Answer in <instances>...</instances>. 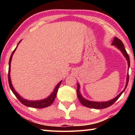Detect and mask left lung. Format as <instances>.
I'll return each mask as SVG.
<instances>
[{
  "instance_id": "left-lung-1",
  "label": "left lung",
  "mask_w": 135,
  "mask_h": 135,
  "mask_svg": "<svg viewBox=\"0 0 135 135\" xmlns=\"http://www.w3.org/2000/svg\"><path fill=\"white\" fill-rule=\"evenodd\" d=\"M112 45L116 46V47H117L118 49H119L121 51H122V53L124 55V56L126 58V59L128 62V67H130V58H129V56L128 54L127 53L126 51L124 48V44H123V42H122V40H120L119 38L117 37H114V40L113 41V43H112ZM129 74H128L127 76V81H126V88L124 90H123L122 92H121L120 94H118L117 97H116L115 98L111 99L109 101H107V102H92V101H89V100H88L84 99L83 97H81V95H80V93L79 92V88H80V86L79 84H77V97H78V99L79 100V101L80 102V103L86 107H88V108H93V109H103V108H106L107 107H110L112 105L114 102H115L116 100H117L118 98H120V97L122 95L123 92L125 90L126 88H127V86L128 84V83H129Z\"/></svg>"
}]
</instances>
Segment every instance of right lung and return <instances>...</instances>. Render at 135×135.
<instances>
[{
  "mask_svg": "<svg viewBox=\"0 0 135 135\" xmlns=\"http://www.w3.org/2000/svg\"><path fill=\"white\" fill-rule=\"evenodd\" d=\"M19 42V43H20ZM18 43V44H19ZM17 46L16 47V48L13 50V51L12 52V54H11L10 59H9V70H8V81H9V84L10 88L11 90L12 91V92L13 93V94L15 95V97H17V99L20 100L21 103L26 105L27 107H32V108H46V107H47L51 105L53 103V102L54 101L55 99L56 96L57 94V92H58V90L59 88V86L61 83V81L59 83L57 84L56 88H55V89L54 90V92H52V94L49 96L48 98H47L46 99H43V100H36V101H31V100H27L26 99H24L23 98H21L20 96L18 94L17 92L14 90L13 89L12 84L11 83V78H10V70H11V59H12V57L13 53H14L16 49H17Z\"/></svg>",
  "mask_w": 135,
  "mask_h": 135,
  "instance_id": "add662e5",
  "label": "right lung"
}]
</instances>
